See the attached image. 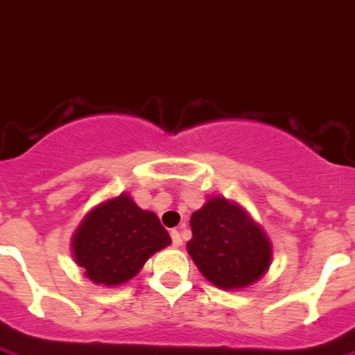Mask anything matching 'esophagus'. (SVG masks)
Here are the masks:
<instances>
[{
  "label": "esophagus",
  "mask_w": 355,
  "mask_h": 355,
  "mask_svg": "<svg viewBox=\"0 0 355 355\" xmlns=\"http://www.w3.org/2000/svg\"><path fill=\"white\" fill-rule=\"evenodd\" d=\"M171 238H173V246L175 248L182 246V236H180V232H178V230H173V232H171Z\"/></svg>",
  "instance_id": "esophagus-1"
}]
</instances>
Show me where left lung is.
<instances>
[{
    "label": "left lung",
    "mask_w": 355,
    "mask_h": 355,
    "mask_svg": "<svg viewBox=\"0 0 355 355\" xmlns=\"http://www.w3.org/2000/svg\"><path fill=\"white\" fill-rule=\"evenodd\" d=\"M186 250L207 281L223 290L252 286L269 271L272 246L261 225L236 202L207 198L190 217Z\"/></svg>",
    "instance_id": "left-lung-1"
}]
</instances>
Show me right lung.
Masks as SVG:
<instances>
[{
  "instance_id": "right-lung-1",
  "label": "right lung",
  "mask_w": 355,
  "mask_h": 355,
  "mask_svg": "<svg viewBox=\"0 0 355 355\" xmlns=\"http://www.w3.org/2000/svg\"><path fill=\"white\" fill-rule=\"evenodd\" d=\"M169 244V232L157 215L140 209L130 194L123 192L84 215L71 250L86 279L113 288L135 279L144 263Z\"/></svg>"
}]
</instances>
